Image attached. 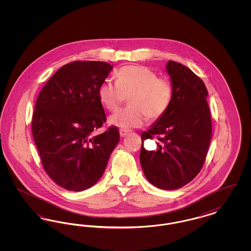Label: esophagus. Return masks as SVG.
I'll return each instance as SVG.
<instances>
[{
  "instance_id": "esophagus-1",
  "label": "esophagus",
  "mask_w": 251,
  "mask_h": 251,
  "mask_svg": "<svg viewBox=\"0 0 251 251\" xmlns=\"http://www.w3.org/2000/svg\"><path fill=\"white\" fill-rule=\"evenodd\" d=\"M130 132V130H125V129H120V134L121 137H125L128 133Z\"/></svg>"
}]
</instances>
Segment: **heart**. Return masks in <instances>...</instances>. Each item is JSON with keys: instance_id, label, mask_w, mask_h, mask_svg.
Segmentation results:
<instances>
[{"instance_id": "heart-1", "label": "heart", "mask_w": 251, "mask_h": 251, "mask_svg": "<svg viewBox=\"0 0 251 251\" xmlns=\"http://www.w3.org/2000/svg\"><path fill=\"white\" fill-rule=\"evenodd\" d=\"M98 94L101 104L109 111H115L129 97L130 106L113 114L109 123L130 130L142 126L147 118L160 119L171 103L173 88L168 80L158 78L149 68L127 66L118 72L117 82H102Z\"/></svg>"}]
</instances>
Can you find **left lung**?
Wrapping results in <instances>:
<instances>
[{
	"instance_id": "left-lung-1",
	"label": "left lung",
	"mask_w": 251,
	"mask_h": 251,
	"mask_svg": "<svg viewBox=\"0 0 251 251\" xmlns=\"http://www.w3.org/2000/svg\"><path fill=\"white\" fill-rule=\"evenodd\" d=\"M167 74L173 95L167 112L141 135L158 138L157 151L142 146L140 164L147 179L157 188L176 190L194 179L202 167L212 137L208 91L187 67L168 61Z\"/></svg>"
}]
</instances>
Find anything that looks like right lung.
<instances>
[{"instance_id":"1","label":"right lung","mask_w":251,"mask_h":251,"mask_svg":"<svg viewBox=\"0 0 251 251\" xmlns=\"http://www.w3.org/2000/svg\"><path fill=\"white\" fill-rule=\"evenodd\" d=\"M112 69L99 61L67 64L37 97L32 120L36 149L50 178L67 190L97 183L120 141L115 126L93 134L106 121L98 91Z\"/></svg>"}]
</instances>
